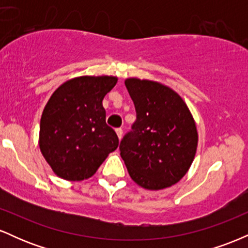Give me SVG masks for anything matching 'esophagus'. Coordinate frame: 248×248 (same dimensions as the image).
Returning <instances> with one entry per match:
<instances>
[{"instance_id": "34e87169", "label": "esophagus", "mask_w": 248, "mask_h": 248, "mask_svg": "<svg viewBox=\"0 0 248 248\" xmlns=\"http://www.w3.org/2000/svg\"><path fill=\"white\" fill-rule=\"evenodd\" d=\"M115 132H116V135H118V138L121 140L122 135H124V130H122V128H116Z\"/></svg>"}]
</instances>
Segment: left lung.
I'll list each match as a JSON object with an SVG mask.
<instances>
[{"label":"left lung","mask_w":248,"mask_h":248,"mask_svg":"<svg viewBox=\"0 0 248 248\" xmlns=\"http://www.w3.org/2000/svg\"><path fill=\"white\" fill-rule=\"evenodd\" d=\"M136 110L132 130L120 142V155L136 184L161 190L176 184L195 158L198 134L183 99L157 81H124Z\"/></svg>","instance_id":"8db88e82"}]
</instances>
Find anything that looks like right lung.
<instances>
[{
  "mask_svg": "<svg viewBox=\"0 0 248 248\" xmlns=\"http://www.w3.org/2000/svg\"><path fill=\"white\" fill-rule=\"evenodd\" d=\"M118 78L78 77L61 85L43 110L39 148L57 176L66 181L92 177L108 154L119 146L106 124L105 95Z\"/></svg>",
  "mask_w": 248,
  "mask_h": 248,
  "instance_id": "add662e5",
  "label": "right lung"
}]
</instances>
